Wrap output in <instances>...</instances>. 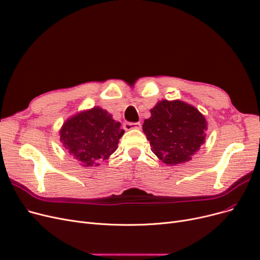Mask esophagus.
<instances>
[{
    "label": "esophagus",
    "mask_w": 260,
    "mask_h": 260,
    "mask_svg": "<svg viewBox=\"0 0 260 260\" xmlns=\"http://www.w3.org/2000/svg\"><path fill=\"white\" fill-rule=\"evenodd\" d=\"M140 128H141L140 122H129V121L123 122V129L127 131L132 130V129H140Z\"/></svg>",
    "instance_id": "esophagus-1"
}]
</instances>
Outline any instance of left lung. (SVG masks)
<instances>
[{"instance_id":"8db88e82","label":"left lung","mask_w":260,"mask_h":260,"mask_svg":"<svg viewBox=\"0 0 260 260\" xmlns=\"http://www.w3.org/2000/svg\"><path fill=\"white\" fill-rule=\"evenodd\" d=\"M145 119L143 132L152 152L166 165H179L205 142L207 123L195 107L181 101H161Z\"/></svg>"}]
</instances>
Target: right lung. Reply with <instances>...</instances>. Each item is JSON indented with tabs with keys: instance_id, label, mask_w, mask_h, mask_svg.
<instances>
[{
	"instance_id": "1",
	"label": "right lung",
	"mask_w": 260,
	"mask_h": 260,
	"mask_svg": "<svg viewBox=\"0 0 260 260\" xmlns=\"http://www.w3.org/2000/svg\"><path fill=\"white\" fill-rule=\"evenodd\" d=\"M124 133L111 114L93 107L68 119L60 130V141L85 167L107 159ZM99 165V164H96Z\"/></svg>"
}]
</instances>
